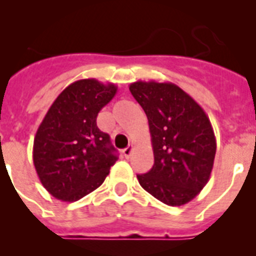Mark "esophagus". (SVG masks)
Returning <instances> with one entry per match:
<instances>
[{"label": "esophagus", "instance_id": "34e87169", "mask_svg": "<svg viewBox=\"0 0 256 256\" xmlns=\"http://www.w3.org/2000/svg\"><path fill=\"white\" fill-rule=\"evenodd\" d=\"M132 151H133V146H128V148H124L123 150V155L126 156V158H130V154H132Z\"/></svg>", "mask_w": 256, "mask_h": 256}]
</instances>
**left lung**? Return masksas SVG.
Segmentation results:
<instances>
[{
	"label": "left lung",
	"instance_id": "1",
	"mask_svg": "<svg viewBox=\"0 0 256 256\" xmlns=\"http://www.w3.org/2000/svg\"><path fill=\"white\" fill-rule=\"evenodd\" d=\"M130 91L146 112L154 166L138 174L144 191L169 206L195 198L210 178L216 141L209 118L182 88L169 82H134Z\"/></svg>",
	"mask_w": 256,
	"mask_h": 256
}]
</instances>
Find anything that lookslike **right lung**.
Returning <instances> with one entry per match:
<instances>
[{"instance_id": "add662e5", "label": "right lung", "mask_w": 256, "mask_h": 256, "mask_svg": "<svg viewBox=\"0 0 256 256\" xmlns=\"http://www.w3.org/2000/svg\"><path fill=\"white\" fill-rule=\"evenodd\" d=\"M118 87L80 79L58 96L38 126L33 162L40 183L58 200L82 198L100 187L118 160L97 115L112 100Z\"/></svg>"}]
</instances>
